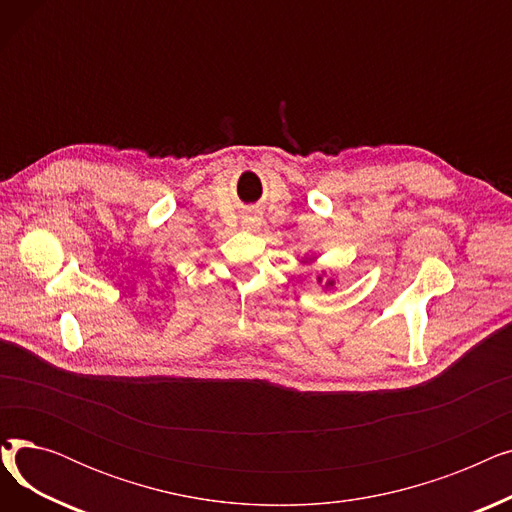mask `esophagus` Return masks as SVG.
<instances>
[{
	"mask_svg": "<svg viewBox=\"0 0 512 512\" xmlns=\"http://www.w3.org/2000/svg\"><path fill=\"white\" fill-rule=\"evenodd\" d=\"M247 226H249V228H253V226H257V222H255V220H253V222H251V220H247Z\"/></svg>",
	"mask_w": 512,
	"mask_h": 512,
	"instance_id": "34e87169",
	"label": "esophagus"
}]
</instances>
